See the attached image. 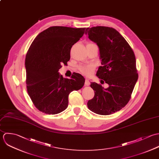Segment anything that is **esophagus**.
I'll return each mask as SVG.
<instances>
[{"label":"esophagus","mask_w":159,"mask_h":159,"mask_svg":"<svg viewBox=\"0 0 159 159\" xmlns=\"http://www.w3.org/2000/svg\"><path fill=\"white\" fill-rule=\"evenodd\" d=\"M85 85L87 86H89L90 85V82L89 81V80L88 79H85Z\"/></svg>","instance_id":"34e87169"}]
</instances>
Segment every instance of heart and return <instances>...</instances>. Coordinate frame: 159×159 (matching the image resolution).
I'll return each mask as SVG.
<instances>
[{"label": "heart", "instance_id": "b5f03b06", "mask_svg": "<svg viewBox=\"0 0 159 159\" xmlns=\"http://www.w3.org/2000/svg\"><path fill=\"white\" fill-rule=\"evenodd\" d=\"M95 69V66L93 64H87V65H82L79 67V69L80 72L86 76H90Z\"/></svg>", "mask_w": 159, "mask_h": 159}]
</instances>
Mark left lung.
Segmentation results:
<instances>
[{"instance_id":"1","label":"left lung","mask_w":159,"mask_h":159,"mask_svg":"<svg viewBox=\"0 0 159 159\" xmlns=\"http://www.w3.org/2000/svg\"><path fill=\"white\" fill-rule=\"evenodd\" d=\"M85 34L99 47L102 66L96 75L109 85L104 89L91 82L95 96L87 106L96 114L110 115L124 107L130 99L138 78L135 56L124 37L112 28H88Z\"/></svg>"}]
</instances>
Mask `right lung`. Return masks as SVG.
<instances>
[{
	"mask_svg": "<svg viewBox=\"0 0 159 159\" xmlns=\"http://www.w3.org/2000/svg\"><path fill=\"white\" fill-rule=\"evenodd\" d=\"M85 28L52 26L34 39L26 56L25 67L28 95L40 111L57 114L68 106L69 93L79 90L85 79L74 73L70 79L58 72L70 60L72 45L79 40Z\"/></svg>",
	"mask_w": 159,
	"mask_h": 159,
	"instance_id": "1",
	"label": "right lung"
}]
</instances>
